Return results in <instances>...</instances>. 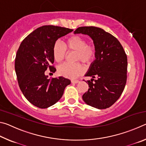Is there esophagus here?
Masks as SVG:
<instances>
[{
  "label": "esophagus",
  "mask_w": 146,
  "mask_h": 146,
  "mask_svg": "<svg viewBox=\"0 0 146 146\" xmlns=\"http://www.w3.org/2000/svg\"><path fill=\"white\" fill-rule=\"evenodd\" d=\"M71 82L73 83V84H77L79 82V80H71Z\"/></svg>",
  "instance_id": "esophagus-1"
}]
</instances>
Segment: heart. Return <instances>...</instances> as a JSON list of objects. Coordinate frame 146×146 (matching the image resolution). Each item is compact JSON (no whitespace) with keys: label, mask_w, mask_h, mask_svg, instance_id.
<instances>
[{"label":"heart","mask_w":146,"mask_h":146,"mask_svg":"<svg viewBox=\"0 0 146 146\" xmlns=\"http://www.w3.org/2000/svg\"><path fill=\"white\" fill-rule=\"evenodd\" d=\"M75 52V61H80L88 66L93 62L96 55L95 46L92 44H87L85 38L79 35H72L66 39L65 48L62 44L56 42L53 47V56L55 60L60 62L65 58L67 51ZM59 75L66 78H74L82 75L84 68L79 63L73 64L64 63L58 67Z\"/></svg>","instance_id":"1"}]
</instances>
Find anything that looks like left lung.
<instances>
[{
    "label": "left lung",
    "instance_id": "1",
    "mask_svg": "<svg viewBox=\"0 0 146 146\" xmlns=\"http://www.w3.org/2000/svg\"><path fill=\"white\" fill-rule=\"evenodd\" d=\"M74 33L88 35L96 49V59L85 75L92 78L88 80L90 88L82 99L99 110L110 108L120 98L126 84L127 58L123 47L117 38L97 27H79Z\"/></svg>",
    "mask_w": 146,
    "mask_h": 146
}]
</instances>
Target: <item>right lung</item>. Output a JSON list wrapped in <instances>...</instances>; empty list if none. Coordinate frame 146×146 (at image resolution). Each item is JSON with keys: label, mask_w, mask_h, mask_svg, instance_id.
Instances as JSON below:
<instances>
[{"label": "right lung", "mask_w": 146, "mask_h": 146, "mask_svg": "<svg viewBox=\"0 0 146 146\" xmlns=\"http://www.w3.org/2000/svg\"><path fill=\"white\" fill-rule=\"evenodd\" d=\"M73 30L55 26H43L28 35L17 51L15 69L20 89L26 98L36 107L45 109L62 97L71 81L63 76L48 79V68L55 72L53 47L58 38Z\"/></svg>", "instance_id": "1"}]
</instances>
